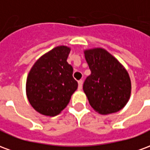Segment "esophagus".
I'll return each instance as SVG.
<instances>
[{"label":"esophagus","instance_id":"obj_1","mask_svg":"<svg viewBox=\"0 0 150 150\" xmlns=\"http://www.w3.org/2000/svg\"><path fill=\"white\" fill-rule=\"evenodd\" d=\"M78 84H79V90H81L82 89V87H83V80L80 79V80H79L78 81Z\"/></svg>","mask_w":150,"mask_h":150}]
</instances>
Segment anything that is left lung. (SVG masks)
Returning a JSON list of instances; mask_svg holds the SVG:
<instances>
[{
	"mask_svg": "<svg viewBox=\"0 0 150 150\" xmlns=\"http://www.w3.org/2000/svg\"><path fill=\"white\" fill-rule=\"evenodd\" d=\"M91 75L83 83L89 104L102 115L122 109L131 95V80L124 66L102 48L85 50Z\"/></svg>",
	"mask_w": 150,
	"mask_h": 150,
	"instance_id": "1",
	"label": "left lung"
}]
</instances>
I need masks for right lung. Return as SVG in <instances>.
<instances>
[{"mask_svg":"<svg viewBox=\"0 0 150 150\" xmlns=\"http://www.w3.org/2000/svg\"><path fill=\"white\" fill-rule=\"evenodd\" d=\"M70 51L68 46L54 47L40 57L29 72L26 96L38 112L50 116L59 114L78 88L73 67L67 62Z\"/></svg>","mask_w":150,"mask_h":150,"instance_id":"obj_1","label":"right lung"}]
</instances>
